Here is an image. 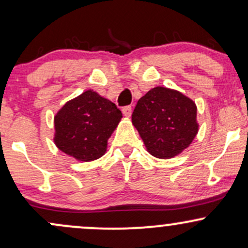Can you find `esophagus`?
Segmentation results:
<instances>
[{
    "label": "esophagus",
    "mask_w": 248,
    "mask_h": 248,
    "mask_svg": "<svg viewBox=\"0 0 248 248\" xmlns=\"http://www.w3.org/2000/svg\"><path fill=\"white\" fill-rule=\"evenodd\" d=\"M122 113H124V116L129 118V116L132 115V107H130V106H124V108H122Z\"/></svg>",
    "instance_id": "34e87169"
}]
</instances>
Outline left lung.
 <instances>
[{"label":"left lung","mask_w":248,"mask_h":248,"mask_svg":"<svg viewBox=\"0 0 248 248\" xmlns=\"http://www.w3.org/2000/svg\"><path fill=\"white\" fill-rule=\"evenodd\" d=\"M197 107L178 91L154 87L136 104L132 122L149 154L171 158L190 146L198 133Z\"/></svg>","instance_id":"obj_1"}]
</instances>
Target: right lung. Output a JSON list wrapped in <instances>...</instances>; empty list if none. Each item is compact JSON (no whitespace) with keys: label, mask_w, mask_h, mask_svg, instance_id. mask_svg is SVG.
I'll return each instance as SVG.
<instances>
[{"label":"right lung","mask_w":248,"mask_h":248,"mask_svg":"<svg viewBox=\"0 0 248 248\" xmlns=\"http://www.w3.org/2000/svg\"><path fill=\"white\" fill-rule=\"evenodd\" d=\"M122 118L121 110L94 91L67 101L55 116V143L76 160L101 157L107 141Z\"/></svg>","instance_id":"add662e5"}]
</instances>
